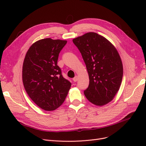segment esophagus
Instances as JSON below:
<instances>
[{
    "label": "esophagus",
    "instance_id": "esophagus-1",
    "mask_svg": "<svg viewBox=\"0 0 146 146\" xmlns=\"http://www.w3.org/2000/svg\"><path fill=\"white\" fill-rule=\"evenodd\" d=\"M78 76H75V77L73 78V80L74 82H77V81H78Z\"/></svg>",
    "mask_w": 146,
    "mask_h": 146
}]
</instances>
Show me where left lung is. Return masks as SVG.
<instances>
[{
    "label": "left lung",
    "mask_w": 146,
    "mask_h": 146,
    "mask_svg": "<svg viewBox=\"0 0 146 146\" xmlns=\"http://www.w3.org/2000/svg\"><path fill=\"white\" fill-rule=\"evenodd\" d=\"M85 61L89 78L84 91L88 100L103 106L113 99L119 90L123 66L115 47L108 40L95 33H88L73 40Z\"/></svg>",
    "instance_id": "left-lung-1"
}]
</instances>
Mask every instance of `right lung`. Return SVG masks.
Returning a JSON list of instances; mask_svg holds the SVG:
<instances>
[{"label": "right lung", "mask_w": 146, "mask_h": 146, "mask_svg": "<svg viewBox=\"0 0 146 146\" xmlns=\"http://www.w3.org/2000/svg\"><path fill=\"white\" fill-rule=\"evenodd\" d=\"M67 41L45 38L34 42L23 63L22 81L30 98L47 111L56 110L67 95L72 84L64 79L57 60Z\"/></svg>", "instance_id": "right-lung-1"}]
</instances>
